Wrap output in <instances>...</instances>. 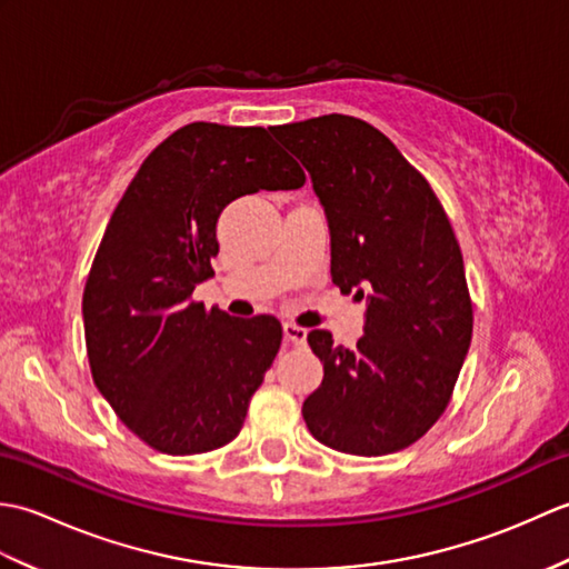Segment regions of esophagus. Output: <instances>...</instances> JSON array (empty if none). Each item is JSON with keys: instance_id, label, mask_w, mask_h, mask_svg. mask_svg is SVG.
<instances>
[{"instance_id": "esophagus-1", "label": "esophagus", "mask_w": 569, "mask_h": 569, "mask_svg": "<svg viewBox=\"0 0 569 569\" xmlns=\"http://www.w3.org/2000/svg\"><path fill=\"white\" fill-rule=\"evenodd\" d=\"M283 335H286V340L291 342V345H306L308 330H306V328H300V325L286 322V325H283Z\"/></svg>"}]
</instances>
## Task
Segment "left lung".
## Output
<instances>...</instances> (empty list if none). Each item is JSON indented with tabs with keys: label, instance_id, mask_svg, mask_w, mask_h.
<instances>
[{
	"label": "left lung",
	"instance_id": "obj_1",
	"mask_svg": "<svg viewBox=\"0 0 569 569\" xmlns=\"http://www.w3.org/2000/svg\"><path fill=\"white\" fill-rule=\"evenodd\" d=\"M271 134L308 168L328 214L332 283L369 300L357 349L308 335L325 377L303 403L306 426L345 455L403 450L445 413L471 342L455 229L426 176L365 119L322 114Z\"/></svg>",
	"mask_w": 569,
	"mask_h": 569
}]
</instances>
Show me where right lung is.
Listing matches in <instances>:
<instances>
[{
  "mask_svg": "<svg viewBox=\"0 0 569 569\" xmlns=\"http://www.w3.org/2000/svg\"><path fill=\"white\" fill-rule=\"evenodd\" d=\"M303 183L263 127L192 122L143 159L117 202L84 283V345L94 386L153 450L210 452L244 426L283 328L208 310L192 291L214 273L229 202Z\"/></svg>",
  "mask_w": 569,
  "mask_h": 569,
  "instance_id": "obj_1",
  "label": "right lung"
}]
</instances>
